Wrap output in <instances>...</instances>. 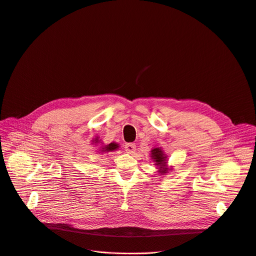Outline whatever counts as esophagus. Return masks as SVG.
I'll list each match as a JSON object with an SVG mask.
<instances>
[{"instance_id": "esophagus-1", "label": "esophagus", "mask_w": 256, "mask_h": 256, "mask_svg": "<svg viewBox=\"0 0 256 256\" xmlns=\"http://www.w3.org/2000/svg\"><path fill=\"white\" fill-rule=\"evenodd\" d=\"M124 148H126V151L128 154H132V153H134V150H136V144H132V142H130V144H126Z\"/></svg>"}]
</instances>
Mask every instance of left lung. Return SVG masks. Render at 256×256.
<instances>
[{
	"label": "left lung",
	"instance_id": "left-lung-1",
	"mask_svg": "<svg viewBox=\"0 0 256 256\" xmlns=\"http://www.w3.org/2000/svg\"><path fill=\"white\" fill-rule=\"evenodd\" d=\"M151 157L155 162V165L158 167L159 173L165 174L169 171V168H167V160H166L167 157L165 156L161 148H158V147L154 148L151 151Z\"/></svg>",
	"mask_w": 256,
	"mask_h": 256
}]
</instances>
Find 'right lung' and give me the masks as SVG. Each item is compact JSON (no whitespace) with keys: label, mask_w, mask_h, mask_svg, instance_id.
Returning <instances> with one entry per match:
<instances>
[{"label":"right lung","mask_w":256,"mask_h":256,"mask_svg":"<svg viewBox=\"0 0 256 256\" xmlns=\"http://www.w3.org/2000/svg\"><path fill=\"white\" fill-rule=\"evenodd\" d=\"M100 142V140H99L98 136H97L95 140H93V144H97V142ZM118 147H120L118 144H116V142H110L109 144L102 146L101 149H100V152H101V153H104V152H112V151L118 150Z\"/></svg>","instance_id":"obj_1"}]
</instances>
